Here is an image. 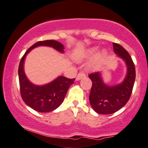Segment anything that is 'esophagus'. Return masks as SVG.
<instances>
[{
	"instance_id": "1",
	"label": "esophagus",
	"mask_w": 148,
	"mask_h": 148,
	"mask_svg": "<svg viewBox=\"0 0 148 148\" xmlns=\"http://www.w3.org/2000/svg\"><path fill=\"white\" fill-rule=\"evenodd\" d=\"M85 76H86V74H84V72H80L77 75V76H76V80H80V79H82V78L85 77Z\"/></svg>"
}]
</instances>
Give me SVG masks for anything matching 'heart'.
Wrapping results in <instances>:
<instances>
[{
	"mask_svg": "<svg viewBox=\"0 0 148 148\" xmlns=\"http://www.w3.org/2000/svg\"><path fill=\"white\" fill-rule=\"evenodd\" d=\"M97 51H98L97 47H92V48L89 49L87 51H86L85 55H84V57L87 58H92V57H93L97 53ZM106 56H107V51L105 50V49L101 50L99 53H98L97 56L95 57L94 60H92V62L90 63V64L88 66V68L95 69V68H97V67L101 64L102 61L103 60V59L106 58Z\"/></svg>",
	"mask_w": 148,
	"mask_h": 148,
	"instance_id": "b5f03b06",
	"label": "heart"
}]
</instances>
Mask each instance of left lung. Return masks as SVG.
<instances>
[{
	"label": "left lung",
	"mask_w": 148,
	"mask_h": 148,
	"mask_svg": "<svg viewBox=\"0 0 148 148\" xmlns=\"http://www.w3.org/2000/svg\"><path fill=\"white\" fill-rule=\"evenodd\" d=\"M113 47L114 53L125 62L127 75L121 84L108 86L104 83L100 72L89 74L92 82L89 101L98 114H111L125 106L131 97L135 82V68L131 57L121 45L113 42Z\"/></svg>",
	"instance_id": "8db88e82"
}]
</instances>
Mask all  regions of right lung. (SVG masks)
<instances>
[{
	"label": "right lung",
	"instance_id": "1",
	"mask_svg": "<svg viewBox=\"0 0 148 148\" xmlns=\"http://www.w3.org/2000/svg\"><path fill=\"white\" fill-rule=\"evenodd\" d=\"M40 46L50 47L59 52L64 53V45L54 40L39 41L29 47L21 59L19 65L20 93L25 103L33 110L38 112H50L57 109L62 103L69 87L74 83L75 78L70 79L60 76L44 85H36L32 83L24 72V61L29 51Z\"/></svg>",
	"mask_w": 148,
	"mask_h": 148
}]
</instances>
